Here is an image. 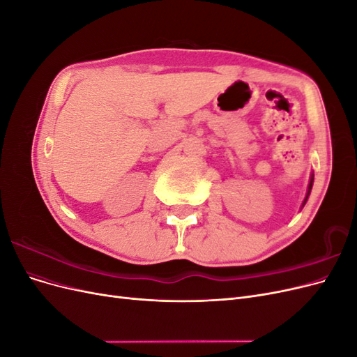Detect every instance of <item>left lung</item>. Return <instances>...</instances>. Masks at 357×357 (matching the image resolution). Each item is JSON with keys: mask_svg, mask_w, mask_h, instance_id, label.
<instances>
[{"mask_svg": "<svg viewBox=\"0 0 357 357\" xmlns=\"http://www.w3.org/2000/svg\"><path fill=\"white\" fill-rule=\"evenodd\" d=\"M312 181H314V176L311 174V178H310V185H308V190H307V197H305V199H304V204H302V205H305V202H307V199H308V197H310V192H311V188H312Z\"/></svg>", "mask_w": 357, "mask_h": 357, "instance_id": "1", "label": "left lung"}]
</instances>
